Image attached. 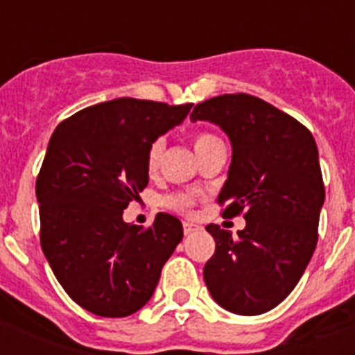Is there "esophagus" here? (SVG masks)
<instances>
[{
  "mask_svg": "<svg viewBox=\"0 0 355 355\" xmlns=\"http://www.w3.org/2000/svg\"><path fill=\"white\" fill-rule=\"evenodd\" d=\"M183 231H184V234H192V233H197V231H202V227L197 224H192V222H184Z\"/></svg>",
  "mask_w": 355,
  "mask_h": 355,
  "instance_id": "esophagus-1",
  "label": "esophagus"
}]
</instances>
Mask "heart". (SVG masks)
I'll use <instances>...</instances> for the list:
<instances>
[{"label": "heart", "instance_id": "obj_1", "mask_svg": "<svg viewBox=\"0 0 355 355\" xmlns=\"http://www.w3.org/2000/svg\"><path fill=\"white\" fill-rule=\"evenodd\" d=\"M220 139H216L215 135L206 133V131H200L193 137V149L196 153H205V150L211 149L215 146H220ZM162 153H163V140H156V142L150 144L149 150H147V158H146V167L149 174H155L158 171L159 159H162ZM165 205L172 209H178V211H188V209L192 208L193 199L188 196H174L168 197L165 200Z\"/></svg>", "mask_w": 355, "mask_h": 355}]
</instances>
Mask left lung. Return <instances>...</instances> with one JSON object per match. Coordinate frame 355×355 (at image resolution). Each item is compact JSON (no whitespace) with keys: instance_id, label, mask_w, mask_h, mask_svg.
<instances>
[{"instance_id":"obj_1","label":"left lung","mask_w":355,"mask_h":355,"mask_svg":"<svg viewBox=\"0 0 355 355\" xmlns=\"http://www.w3.org/2000/svg\"><path fill=\"white\" fill-rule=\"evenodd\" d=\"M227 135L233 156L218 193L222 216L245 213L238 236L206 225L215 254L205 266L213 300L254 316L283 302L302 277L318 240L325 190L313 135L299 121L249 94H224L193 108Z\"/></svg>"}]
</instances>
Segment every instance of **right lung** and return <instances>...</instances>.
I'll return each instance as SVG.
<instances>
[{"label": "right lung", "instance_id": "obj_1", "mask_svg": "<svg viewBox=\"0 0 355 355\" xmlns=\"http://www.w3.org/2000/svg\"><path fill=\"white\" fill-rule=\"evenodd\" d=\"M190 108L119 97L80 110L53 131L35 187L40 245L69 297L94 315L122 318L146 306L183 240L174 215L158 213L142 229L122 213L149 183L150 144Z\"/></svg>", "mask_w": 355, "mask_h": 355}]
</instances>
